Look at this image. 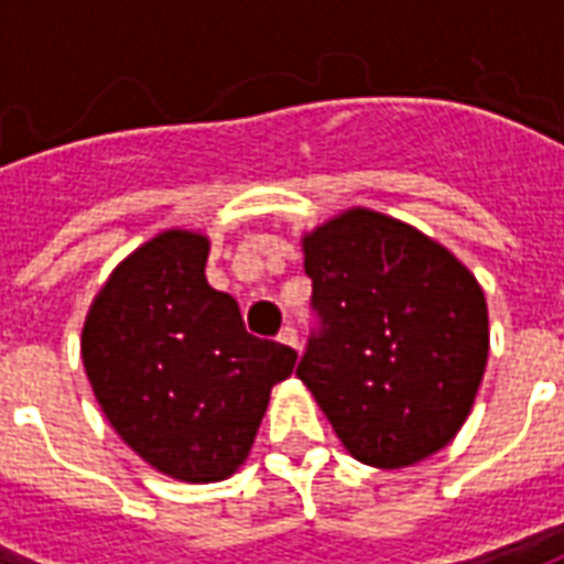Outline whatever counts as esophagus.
<instances>
[{"label":"esophagus","mask_w":564,"mask_h":564,"mask_svg":"<svg viewBox=\"0 0 564 564\" xmlns=\"http://www.w3.org/2000/svg\"><path fill=\"white\" fill-rule=\"evenodd\" d=\"M278 339H281L283 345H290V348H295V351H301V339H299V330L292 325H283L281 334H278Z\"/></svg>","instance_id":"34e87169"}]
</instances>
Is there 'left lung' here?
I'll return each mask as SVG.
<instances>
[{
    "mask_svg": "<svg viewBox=\"0 0 564 564\" xmlns=\"http://www.w3.org/2000/svg\"><path fill=\"white\" fill-rule=\"evenodd\" d=\"M318 325L295 375L348 454L403 468L459 433L489 357L480 283L447 248L375 210L304 237Z\"/></svg>",
    "mask_w": 564,
    "mask_h": 564,
    "instance_id": "left-lung-1",
    "label": "left lung"
}]
</instances>
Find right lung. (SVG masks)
<instances>
[{
    "label": "right lung",
    "instance_id": "1",
    "mask_svg": "<svg viewBox=\"0 0 564 564\" xmlns=\"http://www.w3.org/2000/svg\"><path fill=\"white\" fill-rule=\"evenodd\" d=\"M207 237L166 230L117 265L84 322L96 401L134 454L187 482L225 480L251 451L290 345L246 330L204 278Z\"/></svg>",
    "mask_w": 564,
    "mask_h": 564
}]
</instances>
